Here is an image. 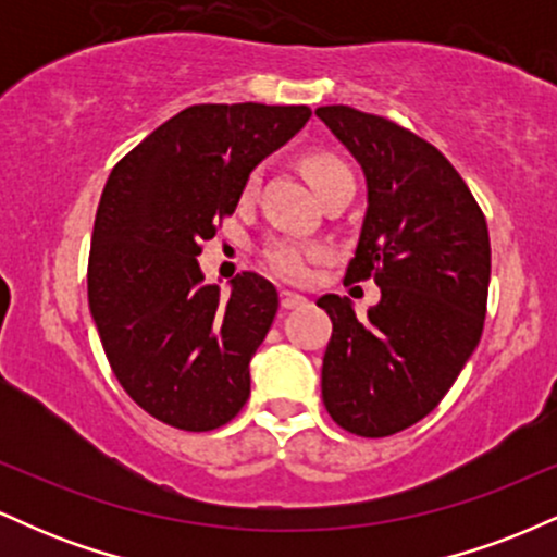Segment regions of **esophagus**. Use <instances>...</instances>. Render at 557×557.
<instances>
[{
    "label": "esophagus",
    "instance_id": "1",
    "mask_svg": "<svg viewBox=\"0 0 557 557\" xmlns=\"http://www.w3.org/2000/svg\"><path fill=\"white\" fill-rule=\"evenodd\" d=\"M309 304V298L306 296H298V293L293 290H280V306L283 309H298V306H306Z\"/></svg>",
    "mask_w": 557,
    "mask_h": 557
}]
</instances>
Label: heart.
<instances>
[{
    "label": "heart",
    "mask_w": 557,
    "mask_h": 557,
    "mask_svg": "<svg viewBox=\"0 0 557 557\" xmlns=\"http://www.w3.org/2000/svg\"><path fill=\"white\" fill-rule=\"evenodd\" d=\"M300 170L309 177V183L314 185L319 196L330 188L332 183L341 181V177L350 175V170L345 168L343 159H337L330 151H309V154L300 157ZM253 185H257V175L248 177L246 183V196L251 194ZM322 257V248L317 246H304L296 240H270L264 248V261L267 267L277 274V277L290 280V283H304L311 277V267Z\"/></svg>",
    "instance_id": "obj_1"
}]
</instances>
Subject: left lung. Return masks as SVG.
<instances>
[{"label":"left lung","instance_id":"8db88e82","mask_svg":"<svg viewBox=\"0 0 557 557\" xmlns=\"http://www.w3.org/2000/svg\"><path fill=\"white\" fill-rule=\"evenodd\" d=\"M317 117L367 177V216L345 280L374 277L380 304L317 300L332 319L322 400L359 437L408 430L437 408L474 354L487 314L490 233L469 185L417 133L332 104Z\"/></svg>","mask_w":557,"mask_h":557}]
</instances>
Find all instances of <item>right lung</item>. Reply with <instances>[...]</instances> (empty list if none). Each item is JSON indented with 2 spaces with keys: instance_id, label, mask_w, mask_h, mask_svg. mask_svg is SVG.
<instances>
[{
  "instance_id": "1",
  "label": "right lung",
  "mask_w": 557,
  "mask_h": 557,
  "mask_svg": "<svg viewBox=\"0 0 557 557\" xmlns=\"http://www.w3.org/2000/svg\"><path fill=\"white\" fill-rule=\"evenodd\" d=\"M309 117L304 104H194L120 159L104 185L88 306L120 385L175 430H216L251 395L248 363L277 314V290L243 272L220 296L196 257L235 212L251 170Z\"/></svg>"
}]
</instances>
